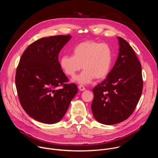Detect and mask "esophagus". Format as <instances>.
<instances>
[{"instance_id": "esophagus-1", "label": "esophagus", "mask_w": 158, "mask_h": 158, "mask_svg": "<svg viewBox=\"0 0 158 158\" xmlns=\"http://www.w3.org/2000/svg\"><path fill=\"white\" fill-rule=\"evenodd\" d=\"M78 87H79V89L80 90V91H85V88L83 85H79L78 86Z\"/></svg>"}]
</instances>
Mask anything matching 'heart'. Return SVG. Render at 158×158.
<instances>
[{
    "mask_svg": "<svg viewBox=\"0 0 158 158\" xmlns=\"http://www.w3.org/2000/svg\"><path fill=\"white\" fill-rule=\"evenodd\" d=\"M112 60L113 53L109 44L88 40L77 44L73 50V56H62L60 65L71 77L75 76L82 65L84 70L74 81L86 84L94 77L98 80L106 77L110 72Z\"/></svg>",
    "mask_w": 158,
    "mask_h": 158,
    "instance_id": "1",
    "label": "heart"
}]
</instances>
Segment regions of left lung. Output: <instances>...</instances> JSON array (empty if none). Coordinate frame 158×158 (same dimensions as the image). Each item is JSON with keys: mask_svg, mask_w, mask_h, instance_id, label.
<instances>
[{"mask_svg": "<svg viewBox=\"0 0 158 158\" xmlns=\"http://www.w3.org/2000/svg\"><path fill=\"white\" fill-rule=\"evenodd\" d=\"M119 54L107 77L93 91L91 109L99 123L112 125L127 119L141 98L143 81L141 64L129 43L118 37Z\"/></svg>", "mask_w": 158, "mask_h": 158, "instance_id": "left-lung-1", "label": "left lung"}]
</instances>
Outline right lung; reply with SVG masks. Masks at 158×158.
I'll list each match as a JSON object with an SVG mask.
<instances>
[{"label":"right lung","mask_w":158,"mask_h":158,"mask_svg":"<svg viewBox=\"0 0 158 158\" xmlns=\"http://www.w3.org/2000/svg\"><path fill=\"white\" fill-rule=\"evenodd\" d=\"M70 35L41 38L22 54L15 74V85L20 103L34 119L54 124L62 119L71 100L78 91L77 85L66 84L58 55ZM62 85L59 89L57 87Z\"/></svg>","instance_id":"right-lung-1"}]
</instances>
